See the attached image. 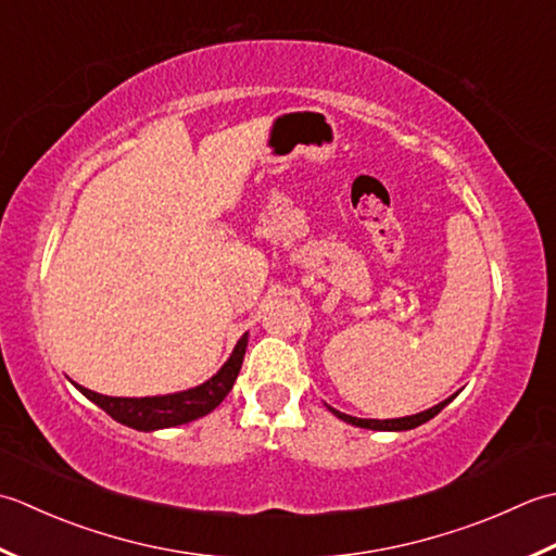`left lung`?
Segmentation results:
<instances>
[{
	"label": "left lung",
	"instance_id": "obj_1",
	"mask_svg": "<svg viewBox=\"0 0 556 556\" xmlns=\"http://www.w3.org/2000/svg\"><path fill=\"white\" fill-rule=\"evenodd\" d=\"M453 399H456V395H451V399L441 401V403H439V405H434V407H429V410H425V413H417V415H410V417H395V420H359V417L345 415V413H338V410H333V407H328V410H331L333 415L341 417V420H345V422H350V425H355V427H365V429H383V432H403V429H415V427L425 425L427 420H432V417H434V415H439L441 410H444V407H446Z\"/></svg>",
	"mask_w": 556,
	"mask_h": 556
}]
</instances>
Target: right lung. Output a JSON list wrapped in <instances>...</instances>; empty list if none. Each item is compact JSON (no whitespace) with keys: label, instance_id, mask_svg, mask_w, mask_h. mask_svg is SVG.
I'll list each match as a JSON object with an SVG mask.
<instances>
[{"label":"right lung","instance_id":"right-lung-1","mask_svg":"<svg viewBox=\"0 0 556 556\" xmlns=\"http://www.w3.org/2000/svg\"><path fill=\"white\" fill-rule=\"evenodd\" d=\"M247 353V333L237 341L230 359L225 362L220 371L211 377L206 383H201L197 389H189L182 393H169V395H153V399H112V395L96 393L90 389L78 387L86 399L93 401L96 405L127 427L139 429V432H153V429L177 427L199 417L208 415L223 403L235 387L237 374L242 369V359Z\"/></svg>","mask_w":556,"mask_h":556}]
</instances>
